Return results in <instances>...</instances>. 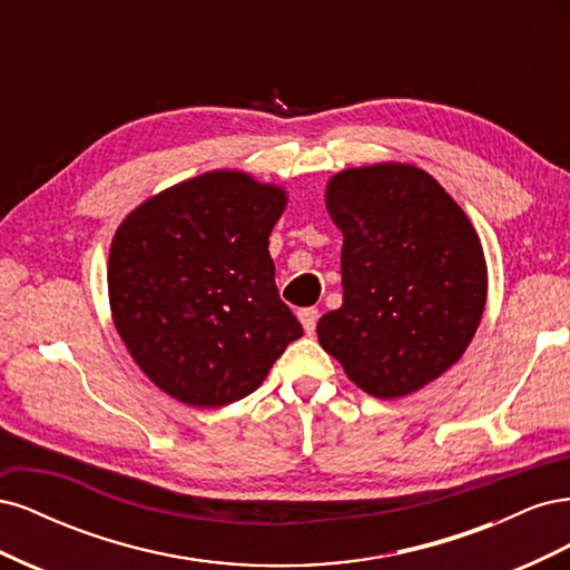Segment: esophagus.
I'll list each match as a JSON object with an SVG mask.
<instances>
[{"label":"esophagus","mask_w":570,"mask_h":570,"mask_svg":"<svg viewBox=\"0 0 570 570\" xmlns=\"http://www.w3.org/2000/svg\"><path fill=\"white\" fill-rule=\"evenodd\" d=\"M299 321H302V325H304V331L312 335L314 331H316V321H318V308H314V306H306V308H302L299 312Z\"/></svg>","instance_id":"34e87169"}]
</instances>
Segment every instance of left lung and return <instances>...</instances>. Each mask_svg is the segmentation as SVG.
<instances>
[{
    "label": "left lung",
    "instance_id": "left-lung-1",
    "mask_svg": "<svg viewBox=\"0 0 570 570\" xmlns=\"http://www.w3.org/2000/svg\"><path fill=\"white\" fill-rule=\"evenodd\" d=\"M342 230V306L321 316V347L364 392L396 400L433 383L469 347L488 266L461 206L409 164L347 168L325 187Z\"/></svg>",
    "mask_w": 570,
    "mask_h": 570
}]
</instances>
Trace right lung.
I'll return each mask as SVG.
<instances>
[{
	"mask_svg": "<svg viewBox=\"0 0 570 570\" xmlns=\"http://www.w3.org/2000/svg\"><path fill=\"white\" fill-rule=\"evenodd\" d=\"M285 204L283 187L212 170L164 189L118 226L109 254L116 331L174 400L202 409L243 400L304 335L268 254Z\"/></svg>",
	"mask_w": 570,
	"mask_h": 570,
	"instance_id": "obj_1",
	"label": "right lung"
}]
</instances>
